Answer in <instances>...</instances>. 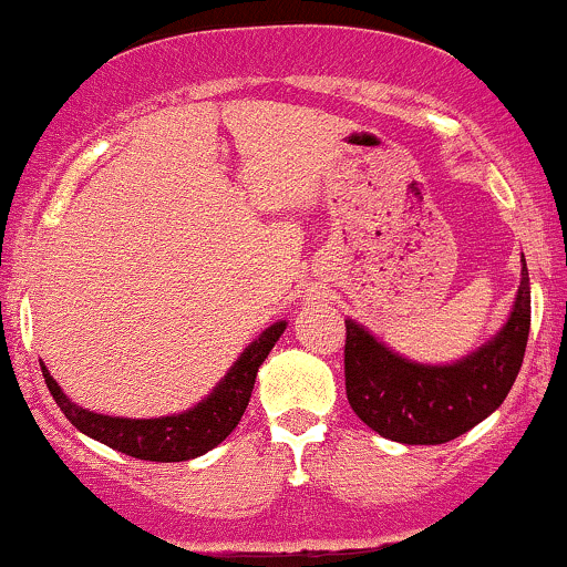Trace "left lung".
Returning a JSON list of instances; mask_svg holds the SVG:
<instances>
[{
	"label": "left lung",
	"mask_w": 567,
	"mask_h": 567,
	"mask_svg": "<svg viewBox=\"0 0 567 567\" xmlns=\"http://www.w3.org/2000/svg\"><path fill=\"white\" fill-rule=\"evenodd\" d=\"M530 330V282L523 261L520 288L507 324L454 364H417L364 327L346 322V395L361 422L383 439L435 446L467 433L502 406L520 372Z\"/></svg>",
	"instance_id": "8db88e82"
}]
</instances>
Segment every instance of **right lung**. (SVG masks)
<instances>
[{
  "label": "right lung",
  "mask_w": 567,
  "mask_h": 567,
  "mask_svg": "<svg viewBox=\"0 0 567 567\" xmlns=\"http://www.w3.org/2000/svg\"><path fill=\"white\" fill-rule=\"evenodd\" d=\"M285 327H288V322H275L269 330H264L240 353V359L231 364V370L224 374V380L214 388V393L208 399H203L200 404L187 409V412L172 414V417L126 420L89 412V409L73 404L60 391V385L54 383L44 361L42 374L52 399L58 401L60 412L71 420V425H76L81 433L89 435V439L105 443V446H111L121 454L134 456V460L184 462L210 452V449L218 446V443L235 431L243 412L248 409L258 367L264 364V359L275 349Z\"/></svg>",
  "instance_id": "obj_1"
}]
</instances>
